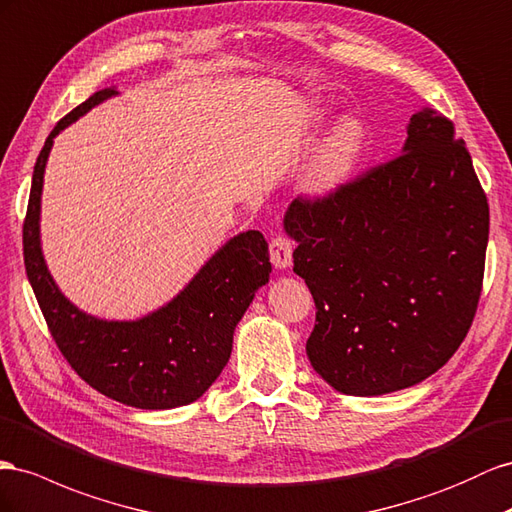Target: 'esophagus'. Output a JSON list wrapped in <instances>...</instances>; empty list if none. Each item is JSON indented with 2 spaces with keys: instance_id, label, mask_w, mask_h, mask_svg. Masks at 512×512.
Here are the masks:
<instances>
[{
  "instance_id": "1",
  "label": "esophagus",
  "mask_w": 512,
  "mask_h": 512,
  "mask_svg": "<svg viewBox=\"0 0 512 512\" xmlns=\"http://www.w3.org/2000/svg\"><path fill=\"white\" fill-rule=\"evenodd\" d=\"M293 250L295 245L284 234H278V237H273L269 243V256L275 269H286L293 265Z\"/></svg>"
}]
</instances>
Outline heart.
<instances>
[{"mask_svg": "<svg viewBox=\"0 0 512 512\" xmlns=\"http://www.w3.org/2000/svg\"><path fill=\"white\" fill-rule=\"evenodd\" d=\"M368 146L366 127L357 118L340 122L316 157L308 185L316 193H331L351 181Z\"/></svg>", "mask_w": 512, "mask_h": 512, "instance_id": "b5f03b06", "label": "heart"}]
</instances>
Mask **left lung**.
<instances>
[{
	"label": "left lung",
	"mask_w": 512,
	"mask_h": 512,
	"mask_svg": "<svg viewBox=\"0 0 512 512\" xmlns=\"http://www.w3.org/2000/svg\"><path fill=\"white\" fill-rule=\"evenodd\" d=\"M316 323L312 368L349 396L431 377L461 347L478 308L489 204L465 142L435 109L407 124L398 157L284 215Z\"/></svg>",
	"instance_id": "1"
}]
</instances>
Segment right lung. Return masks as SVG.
Listing matches in <instances>:
<instances>
[{"label": "right lung", "instance_id": "obj_1", "mask_svg": "<svg viewBox=\"0 0 512 512\" xmlns=\"http://www.w3.org/2000/svg\"><path fill=\"white\" fill-rule=\"evenodd\" d=\"M94 92L49 133L34 165L23 224V258L38 306L66 362L96 392L137 409H174L211 388L232 353L234 327L269 282V245L258 230L230 239L163 308L137 321H105L81 312L53 282L40 247V196L53 137L116 96Z\"/></svg>", "mask_w": 512, "mask_h": 512}]
</instances>
